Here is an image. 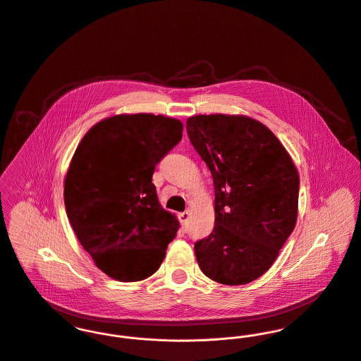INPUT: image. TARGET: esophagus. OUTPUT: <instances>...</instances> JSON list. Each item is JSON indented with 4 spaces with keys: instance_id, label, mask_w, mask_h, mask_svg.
<instances>
[{
    "instance_id": "34e87169",
    "label": "esophagus",
    "mask_w": 361,
    "mask_h": 361,
    "mask_svg": "<svg viewBox=\"0 0 361 361\" xmlns=\"http://www.w3.org/2000/svg\"><path fill=\"white\" fill-rule=\"evenodd\" d=\"M188 220H190V210H185V212L180 213V221H181V226H183V227L187 226Z\"/></svg>"
}]
</instances>
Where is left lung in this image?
Masks as SVG:
<instances>
[{
  "label": "left lung",
  "mask_w": 361,
  "mask_h": 361,
  "mask_svg": "<svg viewBox=\"0 0 361 361\" xmlns=\"http://www.w3.org/2000/svg\"><path fill=\"white\" fill-rule=\"evenodd\" d=\"M187 134L214 185V227L195 242L210 280L242 285L263 276L295 228L299 174L279 138L245 116L200 115Z\"/></svg>",
  "instance_id": "1"
}]
</instances>
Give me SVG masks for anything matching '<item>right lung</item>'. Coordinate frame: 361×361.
Listing matches in <instances>:
<instances>
[{
	"instance_id": "right-lung-1",
	"label": "right lung",
	"mask_w": 361,
	"mask_h": 361,
	"mask_svg": "<svg viewBox=\"0 0 361 361\" xmlns=\"http://www.w3.org/2000/svg\"><path fill=\"white\" fill-rule=\"evenodd\" d=\"M183 123L151 114L97 123L65 178V207L98 269L121 282L152 276L176 238L177 219L152 184L155 166L181 141Z\"/></svg>"
}]
</instances>
